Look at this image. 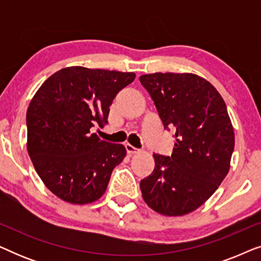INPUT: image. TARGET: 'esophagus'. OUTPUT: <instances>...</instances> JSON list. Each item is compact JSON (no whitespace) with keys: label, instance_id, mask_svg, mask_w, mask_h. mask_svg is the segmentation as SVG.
Instances as JSON below:
<instances>
[{"label":"esophagus","instance_id":"obj_1","mask_svg":"<svg viewBox=\"0 0 261 261\" xmlns=\"http://www.w3.org/2000/svg\"><path fill=\"white\" fill-rule=\"evenodd\" d=\"M126 149H127V153L128 154H135V153L139 152L138 148H135L134 146H132L130 144H126Z\"/></svg>","mask_w":261,"mask_h":261}]
</instances>
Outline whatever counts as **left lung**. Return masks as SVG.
Returning <instances> with one entry per match:
<instances>
[{"mask_svg":"<svg viewBox=\"0 0 261 261\" xmlns=\"http://www.w3.org/2000/svg\"><path fill=\"white\" fill-rule=\"evenodd\" d=\"M139 80L164 128H172L176 138L171 156L153 154L154 170L140 181L142 198L162 215H187L229 171L235 138L226 103L214 85L194 73L156 72Z\"/></svg>","mask_w":261,"mask_h":261,"instance_id":"left-lung-1","label":"left lung"}]
</instances>
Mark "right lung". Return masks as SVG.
<instances>
[{
  "label": "right lung",
  "mask_w": 261,
  "mask_h": 261,
  "mask_svg": "<svg viewBox=\"0 0 261 261\" xmlns=\"http://www.w3.org/2000/svg\"><path fill=\"white\" fill-rule=\"evenodd\" d=\"M134 78L133 72L70 66L53 73L35 92L26 115L27 151L57 197L88 204L106 192L126 148L101 140L91 128L108 123L113 99Z\"/></svg>",
  "instance_id": "right-lung-1"
}]
</instances>
